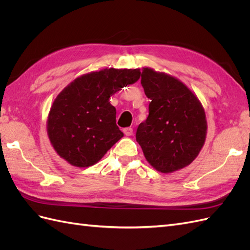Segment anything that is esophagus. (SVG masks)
Returning a JSON list of instances; mask_svg holds the SVG:
<instances>
[{
    "mask_svg": "<svg viewBox=\"0 0 250 250\" xmlns=\"http://www.w3.org/2000/svg\"><path fill=\"white\" fill-rule=\"evenodd\" d=\"M123 132H124L125 135H127V137H129V135L132 134L133 130H132V128H130V127H126L123 129Z\"/></svg>",
    "mask_w": 250,
    "mask_h": 250,
    "instance_id": "esophagus-1",
    "label": "esophagus"
}]
</instances>
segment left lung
I'll list each match as a JSON object with an SVG mask.
<instances>
[{"mask_svg":"<svg viewBox=\"0 0 250 250\" xmlns=\"http://www.w3.org/2000/svg\"><path fill=\"white\" fill-rule=\"evenodd\" d=\"M141 83L149 103V115L137 129L147 162L162 173H172L198 156L208 124L201 102L183 82L168 74L144 67Z\"/></svg>","mask_w":250,"mask_h":250,"instance_id":"8db88e82","label":"left lung"}]
</instances>
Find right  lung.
<instances>
[{"mask_svg":"<svg viewBox=\"0 0 250 250\" xmlns=\"http://www.w3.org/2000/svg\"><path fill=\"white\" fill-rule=\"evenodd\" d=\"M139 69H104L75 79L53 102L47 122L57 154L75 167L99 162L123 137L110 96L140 79Z\"/></svg>","mask_w":250,"mask_h":250,"instance_id":"add662e5","label":"right lung"}]
</instances>
